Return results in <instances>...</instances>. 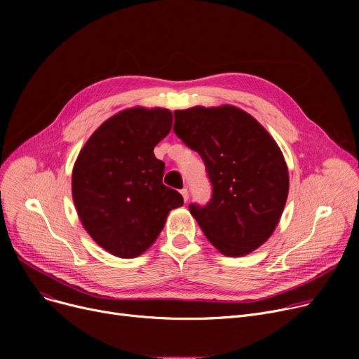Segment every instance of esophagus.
Masks as SVG:
<instances>
[{
    "instance_id": "34e87169",
    "label": "esophagus",
    "mask_w": 359,
    "mask_h": 359,
    "mask_svg": "<svg viewBox=\"0 0 359 359\" xmlns=\"http://www.w3.org/2000/svg\"><path fill=\"white\" fill-rule=\"evenodd\" d=\"M182 196H183V201L187 202V199H189V191H187V187H183V189L180 191Z\"/></svg>"
}]
</instances>
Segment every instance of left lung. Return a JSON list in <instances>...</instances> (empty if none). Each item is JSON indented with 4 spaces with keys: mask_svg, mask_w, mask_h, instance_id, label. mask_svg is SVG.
Listing matches in <instances>:
<instances>
[{
    "mask_svg": "<svg viewBox=\"0 0 359 359\" xmlns=\"http://www.w3.org/2000/svg\"><path fill=\"white\" fill-rule=\"evenodd\" d=\"M175 134L196 151L212 194L191 203L201 230L225 256H244L273 233L288 196V168L273 138L234 106L175 111Z\"/></svg>",
    "mask_w": 359,
    "mask_h": 359,
    "instance_id": "left-lung-1",
    "label": "left lung"
}]
</instances>
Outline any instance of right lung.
<instances>
[{
	"instance_id": "right-lung-1",
	"label": "right lung",
	"mask_w": 359,
	"mask_h": 359,
	"mask_svg": "<svg viewBox=\"0 0 359 359\" xmlns=\"http://www.w3.org/2000/svg\"><path fill=\"white\" fill-rule=\"evenodd\" d=\"M167 109H128L86 142L72 172V198L87 233L118 257H137L156 241L183 196L163 183L154 147L172 129Z\"/></svg>"
}]
</instances>
